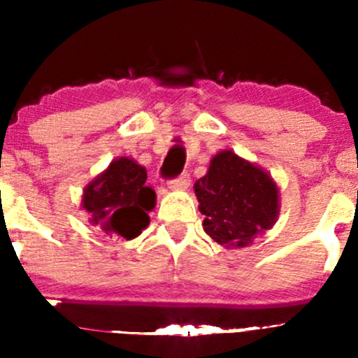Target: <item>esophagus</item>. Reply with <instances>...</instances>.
I'll return each mask as SVG.
<instances>
[{"instance_id":"esophagus-1","label":"esophagus","mask_w":358,"mask_h":358,"mask_svg":"<svg viewBox=\"0 0 358 358\" xmlns=\"http://www.w3.org/2000/svg\"><path fill=\"white\" fill-rule=\"evenodd\" d=\"M190 183V176L187 175V173H182V175H178L176 178L169 180L168 185L169 189H187Z\"/></svg>"}]
</instances>
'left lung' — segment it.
Instances as JSON below:
<instances>
[{
  "label": "left lung",
  "mask_w": 358,
  "mask_h": 358,
  "mask_svg": "<svg viewBox=\"0 0 358 358\" xmlns=\"http://www.w3.org/2000/svg\"><path fill=\"white\" fill-rule=\"evenodd\" d=\"M204 232L227 248H244L272 229L279 213V190L270 175L232 150L213 157L208 173L194 185Z\"/></svg>",
  "instance_id": "1"
}]
</instances>
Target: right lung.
<instances>
[{
  "instance_id": "right-lung-1",
  "label": "right lung",
  "mask_w": 358,
  "mask_h": 358,
  "mask_svg": "<svg viewBox=\"0 0 358 358\" xmlns=\"http://www.w3.org/2000/svg\"><path fill=\"white\" fill-rule=\"evenodd\" d=\"M147 171L128 157L115 159L107 171L85 189L83 208L90 222L109 236L129 241L149 225L147 211L156 204V192L145 185Z\"/></svg>"
}]
</instances>
